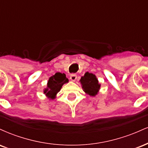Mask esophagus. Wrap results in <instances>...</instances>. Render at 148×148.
<instances>
[{"instance_id":"1","label":"esophagus","mask_w":148,"mask_h":148,"mask_svg":"<svg viewBox=\"0 0 148 148\" xmlns=\"http://www.w3.org/2000/svg\"><path fill=\"white\" fill-rule=\"evenodd\" d=\"M69 79H70L72 81H75L76 79H77V76H76L75 74H72L70 76H69Z\"/></svg>"}]
</instances>
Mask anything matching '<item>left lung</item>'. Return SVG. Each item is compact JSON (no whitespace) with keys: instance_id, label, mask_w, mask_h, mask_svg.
I'll list each match as a JSON object with an SVG mask.
<instances>
[{"instance_id":"8db88e82","label":"left lung","mask_w":148,"mask_h":148,"mask_svg":"<svg viewBox=\"0 0 148 148\" xmlns=\"http://www.w3.org/2000/svg\"><path fill=\"white\" fill-rule=\"evenodd\" d=\"M79 81L86 94L91 97H95L98 94L101 84H99V81L95 74L86 72L84 76H81Z\"/></svg>"}]
</instances>
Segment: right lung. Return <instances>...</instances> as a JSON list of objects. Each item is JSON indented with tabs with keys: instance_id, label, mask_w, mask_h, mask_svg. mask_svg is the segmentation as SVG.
Instances as JSON below:
<instances>
[{
	"instance_id": "obj_1",
	"label": "right lung",
	"mask_w": 148,
	"mask_h": 148,
	"mask_svg": "<svg viewBox=\"0 0 148 148\" xmlns=\"http://www.w3.org/2000/svg\"><path fill=\"white\" fill-rule=\"evenodd\" d=\"M68 82L69 79L66 77L64 73H56L55 75L51 76L49 79L47 88L43 90L44 94L49 99H54L56 97L58 92H60L62 86Z\"/></svg>"
}]
</instances>
